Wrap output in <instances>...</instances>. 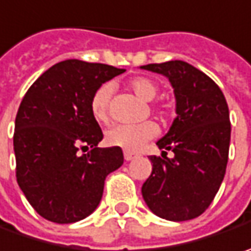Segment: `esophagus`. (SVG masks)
<instances>
[{
  "mask_svg": "<svg viewBox=\"0 0 251 251\" xmlns=\"http://www.w3.org/2000/svg\"><path fill=\"white\" fill-rule=\"evenodd\" d=\"M124 157H125L126 161H130V160H133V158L136 157V154L132 153V151H125V153H124Z\"/></svg>",
  "mask_w": 251,
  "mask_h": 251,
  "instance_id": "esophagus-1",
  "label": "esophagus"
}]
</instances>
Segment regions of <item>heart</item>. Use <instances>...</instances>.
I'll list each match as a JSON object with an SVG mask.
<instances>
[{
  "mask_svg": "<svg viewBox=\"0 0 251 251\" xmlns=\"http://www.w3.org/2000/svg\"><path fill=\"white\" fill-rule=\"evenodd\" d=\"M127 87L143 101H151L158 93V85L149 77H133L127 81ZM112 93L114 87L111 84H102L94 91L90 101V111L97 122H108ZM156 111L160 112L161 108L156 106ZM156 133L157 127L150 121L133 125H115L105 132V142L109 146L121 147L127 151H136L147 140L156 136Z\"/></svg>",
  "mask_w": 251,
  "mask_h": 251,
  "instance_id": "1",
  "label": "heart"
}]
</instances>
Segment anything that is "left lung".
I'll list each match as a JSON object with an SVG mask.
<instances>
[{"label":"left lung","instance_id":"obj_1","mask_svg":"<svg viewBox=\"0 0 251 251\" xmlns=\"http://www.w3.org/2000/svg\"><path fill=\"white\" fill-rule=\"evenodd\" d=\"M140 69L169 78L177 112L167 135L157 142L161 157H149L153 170L142 195L160 218L190 221L206 211L224 181L230 143L229 108L216 82L185 61ZM167 150L174 158L167 157Z\"/></svg>","mask_w":251,"mask_h":251}]
</instances>
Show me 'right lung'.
Returning <instances> with one entry per match:
<instances>
[{
    "mask_svg": "<svg viewBox=\"0 0 251 251\" xmlns=\"http://www.w3.org/2000/svg\"><path fill=\"white\" fill-rule=\"evenodd\" d=\"M124 71L77 59L60 61L30 85L19 105L18 185L50 222L74 224L91 215L106 176L124 164L121 147H98L104 135L90 111L94 91ZM88 147V153H79Z\"/></svg>",
    "mask_w": 251,
    "mask_h": 251,
    "instance_id": "obj_1",
    "label": "right lung"
}]
</instances>
